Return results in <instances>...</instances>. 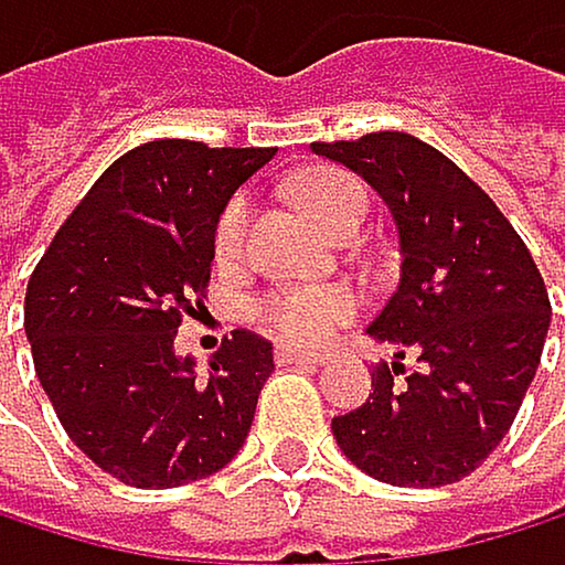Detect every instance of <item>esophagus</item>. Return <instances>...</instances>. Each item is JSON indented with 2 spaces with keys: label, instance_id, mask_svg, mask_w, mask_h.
<instances>
[{
  "label": "esophagus",
  "instance_id": "34e87169",
  "mask_svg": "<svg viewBox=\"0 0 565 565\" xmlns=\"http://www.w3.org/2000/svg\"><path fill=\"white\" fill-rule=\"evenodd\" d=\"M277 362L280 365H321L324 355L305 352V349H291V345H277Z\"/></svg>",
  "mask_w": 565,
  "mask_h": 565
}]
</instances>
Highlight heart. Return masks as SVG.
Here are the masks:
<instances>
[{"instance_id":"obj_1","label":"heart","mask_w":565,"mask_h":565,"mask_svg":"<svg viewBox=\"0 0 565 565\" xmlns=\"http://www.w3.org/2000/svg\"><path fill=\"white\" fill-rule=\"evenodd\" d=\"M298 203L311 213V220L335 236H355L365 223V192L362 185L339 169H315L298 182ZM254 226V203L247 192L223 206L213 230V254L220 264L244 260ZM257 321L277 339L295 345H321L329 342L345 321L359 315V295L349 288H277L254 305Z\"/></svg>"}]
</instances>
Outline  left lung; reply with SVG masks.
<instances>
[{"mask_svg":"<svg viewBox=\"0 0 565 565\" xmlns=\"http://www.w3.org/2000/svg\"><path fill=\"white\" fill-rule=\"evenodd\" d=\"M359 172L399 230V288L369 324L396 362L332 434L345 458L386 484L440 488L471 475L509 434L550 332L542 274L505 213L434 145L406 131L311 141ZM417 370L402 365L405 352Z\"/></svg>","mask_w":565,"mask_h":565,"instance_id":"8db88e82","label":"left lung"}]
</instances>
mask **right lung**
I'll return each mask as SVG.
<instances>
[{
    "label": "right lung",
    "instance_id": "1",
    "mask_svg": "<svg viewBox=\"0 0 565 565\" xmlns=\"http://www.w3.org/2000/svg\"><path fill=\"white\" fill-rule=\"evenodd\" d=\"M277 148L145 141L87 189L26 285L33 365L67 437L111 478L175 488L244 447L274 345L247 329L206 373L175 332L210 288L213 230Z\"/></svg>",
    "mask_w": 565,
    "mask_h": 565
}]
</instances>
